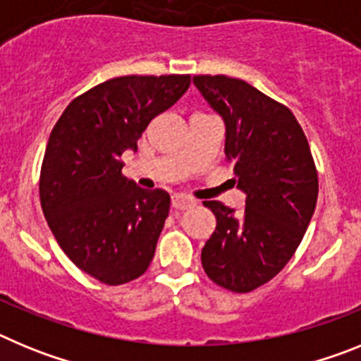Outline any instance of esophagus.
Here are the masks:
<instances>
[{
  "label": "esophagus",
  "instance_id": "1",
  "mask_svg": "<svg viewBox=\"0 0 361 361\" xmlns=\"http://www.w3.org/2000/svg\"><path fill=\"white\" fill-rule=\"evenodd\" d=\"M171 206H173L175 209H188L191 208V206H195V200L190 199V197L186 195H173L171 197Z\"/></svg>",
  "mask_w": 361,
  "mask_h": 361
}]
</instances>
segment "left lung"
<instances>
[{
  "instance_id": "1",
  "label": "left lung",
  "mask_w": 361,
  "mask_h": 361,
  "mask_svg": "<svg viewBox=\"0 0 361 361\" xmlns=\"http://www.w3.org/2000/svg\"><path fill=\"white\" fill-rule=\"evenodd\" d=\"M193 85L226 126L244 212L206 200L216 228L202 247L206 275L235 293H250L291 260L317 208L318 175L304 130L289 108L242 79L195 75Z\"/></svg>"
}]
</instances>
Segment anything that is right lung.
<instances>
[{
    "instance_id": "add662e5",
    "label": "right lung",
    "mask_w": 361,
    "mask_h": 361,
    "mask_svg": "<svg viewBox=\"0 0 361 361\" xmlns=\"http://www.w3.org/2000/svg\"><path fill=\"white\" fill-rule=\"evenodd\" d=\"M190 75H124L66 106L50 133L39 197L57 244L81 271L108 286L148 269L170 212L164 190H142L121 173V155L153 117L190 88Z\"/></svg>"
}]
</instances>
